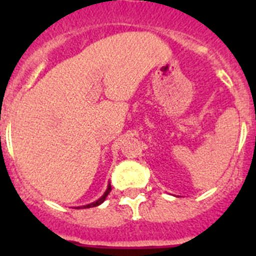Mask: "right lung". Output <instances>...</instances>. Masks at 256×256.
Segmentation results:
<instances>
[{
  "mask_svg": "<svg viewBox=\"0 0 256 256\" xmlns=\"http://www.w3.org/2000/svg\"><path fill=\"white\" fill-rule=\"evenodd\" d=\"M110 191H112V186H110V183H108V188H106V191L104 192V195L101 196V198H98V200H96V201H94V202H91V204H88V205H83V206H78V208H76V209H87V208L98 206V205H101V204H102V202H104V201H105L106 196H108V194H110Z\"/></svg>",
  "mask_w": 256,
  "mask_h": 256,
  "instance_id": "1",
  "label": "right lung"
}]
</instances>
